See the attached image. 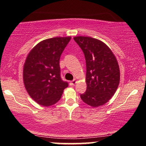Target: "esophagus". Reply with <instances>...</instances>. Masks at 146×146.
Here are the masks:
<instances>
[{"mask_svg": "<svg viewBox=\"0 0 146 146\" xmlns=\"http://www.w3.org/2000/svg\"><path fill=\"white\" fill-rule=\"evenodd\" d=\"M76 83H77L76 80H73V81L70 82V85H71V86H74V85H75Z\"/></svg>", "mask_w": 146, "mask_h": 146, "instance_id": "esophagus-1", "label": "esophagus"}]
</instances>
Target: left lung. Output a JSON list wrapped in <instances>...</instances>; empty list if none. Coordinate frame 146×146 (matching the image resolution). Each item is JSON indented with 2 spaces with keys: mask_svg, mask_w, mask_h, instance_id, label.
Listing matches in <instances>:
<instances>
[{
  "mask_svg": "<svg viewBox=\"0 0 146 146\" xmlns=\"http://www.w3.org/2000/svg\"><path fill=\"white\" fill-rule=\"evenodd\" d=\"M86 60V90L80 95L82 101L92 107L104 105L118 88L120 71L110 48L103 42L86 36L73 38Z\"/></svg>",
  "mask_w": 146,
  "mask_h": 146,
  "instance_id": "1",
  "label": "left lung"
}]
</instances>
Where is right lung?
Returning <instances> with one entry per match:
<instances>
[{"label":"right lung","mask_w":146,"mask_h":146,"mask_svg":"<svg viewBox=\"0 0 146 146\" xmlns=\"http://www.w3.org/2000/svg\"><path fill=\"white\" fill-rule=\"evenodd\" d=\"M71 37L44 40L28 54L23 67V82L31 98L44 106L57 103L68 84L60 76V59Z\"/></svg>","instance_id":"add662e5"}]
</instances>
